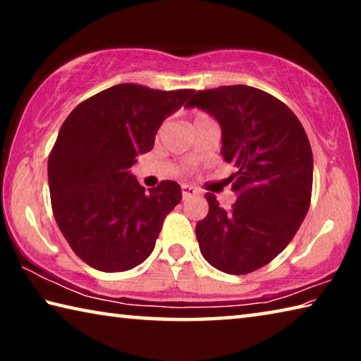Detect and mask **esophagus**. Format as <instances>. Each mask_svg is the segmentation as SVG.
<instances>
[{
	"mask_svg": "<svg viewBox=\"0 0 361 361\" xmlns=\"http://www.w3.org/2000/svg\"><path fill=\"white\" fill-rule=\"evenodd\" d=\"M197 194H199V191L195 188H192V186H189V185H183L181 186L183 199H189V197H192V195H197Z\"/></svg>",
	"mask_w": 361,
	"mask_h": 361,
	"instance_id": "obj_1",
	"label": "esophagus"
}]
</instances>
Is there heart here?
Instances as JSON below:
<instances>
[{"mask_svg": "<svg viewBox=\"0 0 361 361\" xmlns=\"http://www.w3.org/2000/svg\"><path fill=\"white\" fill-rule=\"evenodd\" d=\"M205 113H200V111H197V113H194L192 114V124H195V122H199L200 119H204L205 118Z\"/></svg>", "mask_w": 361, "mask_h": 361, "instance_id": "1", "label": "heart"}]
</instances>
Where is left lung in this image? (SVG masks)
Here are the masks:
<instances>
[{"instance_id":"1","label":"left lung","mask_w":361,"mask_h":361,"mask_svg":"<svg viewBox=\"0 0 361 361\" xmlns=\"http://www.w3.org/2000/svg\"><path fill=\"white\" fill-rule=\"evenodd\" d=\"M188 106L221 126L224 161L239 197L224 210L207 192L209 213L195 226L200 253L213 267L243 276L288 245L312 197V149L296 114L282 100L250 87L221 85L192 92Z\"/></svg>"}]
</instances>
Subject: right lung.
Segmentation results:
<instances>
[{"mask_svg": "<svg viewBox=\"0 0 361 361\" xmlns=\"http://www.w3.org/2000/svg\"><path fill=\"white\" fill-rule=\"evenodd\" d=\"M192 92L118 84L79 103L60 127L47 161L52 212L85 264L129 271L154 250L181 188L166 180L146 191L129 169L152 149L164 119L188 105Z\"/></svg>", "mask_w": 361, "mask_h": 361, "instance_id": "1", "label": "right lung"}]
</instances>
